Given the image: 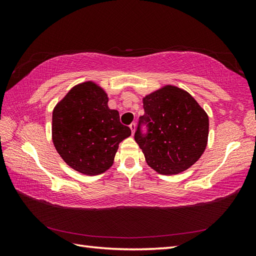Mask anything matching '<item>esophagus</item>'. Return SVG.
Instances as JSON below:
<instances>
[{
  "label": "esophagus",
  "instance_id": "34e87169",
  "mask_svg": "<svg viewBox=\"0 0 256 256\" xmlns=\"http://www.w3.org/2000/svg\"><path fill=\"white\" fill-rule=\"evenodd\" d=\"M129 127H130V129H131V132H132V134H134V131H136V122H131Z\"/></svg>",
  "mask_w": 256,
  "mask_h": 256
}]
</instances>
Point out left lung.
Here are the masks:
<instances>
[{
    "mask_svg": "<svg viewBox=\"0 0 256 256\" xmlns=\"http://www.w3.org/2000/svg\"><path fill=\"white\" fill-rule=\"evenodd\" d=\"M134 140L152 168L164 175L178 174L202 156L208 140L206 112L188 92L166 85L143 98ZM148 128L143 134L142 126Z\"/></svg>",
    "mask_w": 256,
    "mask_h": 256,
    "instance_id": "left-lung-1",
    "label": "left lung"
}]
</instances>
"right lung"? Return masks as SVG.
Masks as SVG:
<instances>
[{
    "instance_id": "1",
    "label": "right lung",
    "mask_w": 256,
    "mask_h": 256,
    "mask_svg": "<svg viewBox=\"0 0 256 256\" xmlns=\"http://www.w3.org/2000/svg\"><path fill=\"white\" fill-rule=\"evenodd\" d=\"M108 95L94 82L76 85L52 113V140L66 164L85 175L109 170L118 144L131 134Z\"/></svg>"
}]
</instances>
